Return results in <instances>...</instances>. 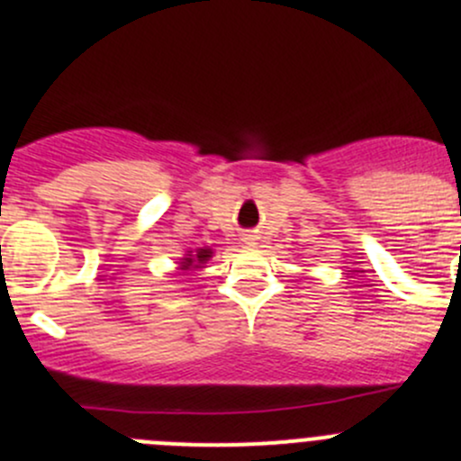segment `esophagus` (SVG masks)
I'll use <instances>...</instances> for the list:
<instances>
[{"label":"esophagus","mask_w":461,"mask_h":461,"mask_svg":"<svg viewBox=\"0 0 461 461\" xmlns=\"http://www.w3.org/2000/svg\"><path fill=\"white\" fill-rule=\"evenodd\" d=\"M244 241H246V244H255V237L253 235H244Z\"/></svg>","instance_id":"34e87169"}]
</instances>
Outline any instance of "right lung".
Masks as SVG:
<instances>
[{
    "instance_id": "obj_1",
    "label": "right lung",
    "mask_w": 461,
    "mask_h": 461,
    "mask_svg": "<svg viewBox=\"0 0 461 461\" xmlns=\"http://www.w3.org/2000/svg\"><path fill=\"white\" fill-rule=\"evenodd\" d=\"M212 258V249H208V246H203V249H197V250H188L185 253V258H181V271H188V268H199L203 262H208V259Z\"/></svg>"
}]
</instances>
